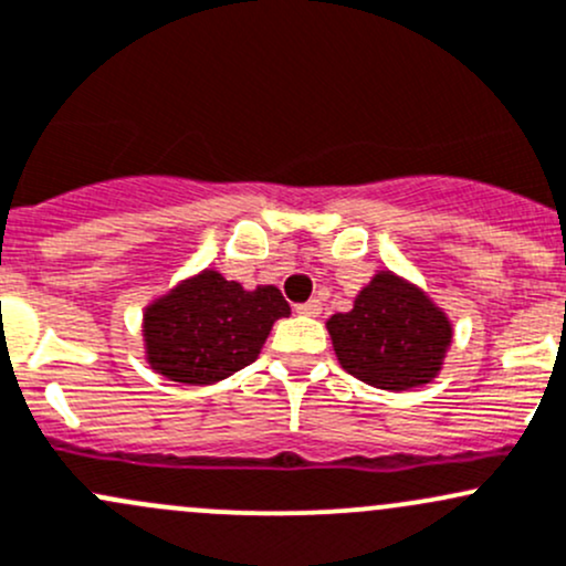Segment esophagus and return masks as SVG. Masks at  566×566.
<instances>
[{
  "label": "esophagus",
  "mask_w": 566,
  "mask_h": 566,
  "mask_svg": "<svg viewBox=\"0 0 566 566\" xmlns=\"http://www.w3.org/2000/svg\"><path fill=\"white\" fill-rule=\"evenodd\" d=\"M295 312L303 314V317H317V314L323 312V303H319L317 298H312L306 303H298V306H295Z\"/></svg>",
  "instance_id": "1"
}]
</instances>
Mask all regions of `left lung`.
I'll list each match as a JSON object with an SVG mask.
<instances>
[{
  "label": "left lung",
  "instance_id": "8db88e82",
  "mask_svg": "<svg viewBox=\"0 0 566 566\" xmlns=\"http://www.w3.org/2000/svg\"><path fill=\"white\" fill-rule=\"evenodd\" d=\"M328 333L344 371L382 390L431 382L453 338L444 312L390 271H379L360 290L353 312L333 314Z\"/></svg>",
  "mask_w": 566,
  "mask_h": 566
}]
</instances>
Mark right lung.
I'll return each instance as SVG.
<instances>
[{
    "mask_svg": "<svg viewBox=\"0 0 566 566\" xmlns=\"http://www.w3.org/2000/svg\"><path fill=\"white\" fill-rule=\"evenodd\" d=\"M287 314V301L271 284L243 290L203 271L146 308L148 363L174 382H219L258 360L273 323Z\"/></svg>",
    "mask_w": 566,
    "mask_h": 566,
    "instance_id": "right-lung-1",
    "label": "right lung"
}]
</instances>
